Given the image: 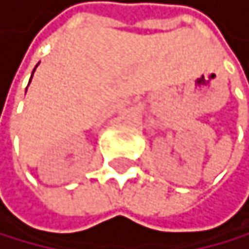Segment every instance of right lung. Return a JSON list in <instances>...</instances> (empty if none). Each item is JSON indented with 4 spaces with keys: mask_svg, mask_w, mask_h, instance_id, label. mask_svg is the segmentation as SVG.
Listing matches in <instances>:
<instances>
[{
    "mask_svg": "<svg viewBox=\"0 0 249 249\" xmlns=\"http://www.w3.org/2000/svg\"><path fill=\"white\" fill-rule=\"evenodd\" d=\"M34 71H36V68H34ZM34 71H32V74H34ZM31 79H32V76H31Z\"/></svg>",
    "mask_w": 249,
    "mask_h": 249,
    "instance_id": "right-lung-1",
    "label": "right lung"
}]
</instances>
